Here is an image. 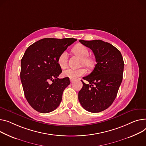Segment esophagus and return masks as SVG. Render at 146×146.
<instances>
[{
	"mask_svg": "<svg viewBox=\"0 0 146 146\" xmlns=\"http://www.w3.org/2000/svg\"><path fill=\"white\" fill-rule=\"evenodd\" d=\"M73 81H74L73 79H70V82H71V83H73Z\"/></svg>",
	"mask_w": 146,
	"mask_h": 146,
	"instance_id": "esophagus-1",
	"label": "esophagus"
}]
</instances>
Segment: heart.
Returning <instances> with one entry per match:
<instances>
[{
    "label": "heart",
    "instance_id": "1",
    "mask_svg": "<svg viewBox=\"0 0 146 146\" xmlns=\"http://www.w3.org/2000/svg\"><path fill=\"white\" fill-rule=\"evenodd\" d=\"M72 51L76 54L82 58V64L89 68H92L94 66V61L91 58L87 57L89 56V51L86 46L82 44H77L74 46ZM68 54L66 51L62 52L57 58V64L61 69H65L67 66ZM86 70L82 68L79 69H68L63 72V76L68 77L70 79H75L77 77L84 74Z\"/></svg>",
    "mask_w": 146,
    "mask_h": 146
}]
</instances>
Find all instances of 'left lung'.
Instances as JSON below:
<instances>
[{
	"instance_id": "1",
	"label": "left lung",
	"mask_w": 146,
	"mask_h": 146,
	"mask_svg": "<svg viewBox=\"0 0 146 146\" xmlns=\"http://www.w3.org/2000/svg\"><path fill=\"white\" fill-rule=\"evenodd\" d=\"M79 42L93 51L97 64L93 71L83 77V87L78 94L83 108L92 113L102 111L111 105L123 79L124 61L120 52L101 40Z\"/></svg>"
}]
</instances>
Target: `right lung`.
Returning a JSON list of instances; mask_svg holds the SVG:
<instances>
[{"label": "right lung", "instance_id": "add662e5", "mask_svg": "<svg viewBox=\"0 0 146 146\" xmlns=\"http://www.w3.org/2000/svg\"><path fill=\"white\" fill-rule=\"evenodd\" d=\"M76 40L74 38H44L26 49L21 60V80L27 101L37 111L49 113L59 106L70 80L58 78L62 71L57 58Z\"/></svg>", "mask_w": 146, "mask_h": 146}]
</instances>
